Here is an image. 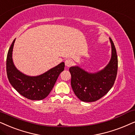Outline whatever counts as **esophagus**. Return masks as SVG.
I'll list each match as a JSON object with an SVG mask.
<instances>
[{
    "instance_id": "esophagus-1",
    "label": "esophagus",
    "mask_w": 135,
    "mask_h": 135,
    "mask_svg": "<svg viewBox=\"0 0 135 135\" xmlns=\"http://www.w3.org/2000/svg\"><path fill=\"white\" fill-rule=\"evenodd\" d=\"M65 64L66 66H67V67H70V66L72 65L73 62L70 59H66V60L65 61Z\"/></svg>"
}]
</instances>
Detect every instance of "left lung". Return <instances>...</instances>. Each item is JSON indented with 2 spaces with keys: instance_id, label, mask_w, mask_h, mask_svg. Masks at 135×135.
<instances>
[{
  "instance_id": "left-lung-1",
  "label": "left lung",
  "mask_w": 135,
  "mask_h": 135,
  "mask_svg": "<svg viewBox=\"0 0 135 135\" xmlns=\"http://www.w3.org/2000/svg\"><path fill=\"white\" fill-rule=\"evenodd\" d=\"M112 55L109 64L96 73H89L78 66H71V86L75 95L83 102H94L112 88L118 69V58L114 44L110 38Z\"/></svg>"
}]
</instances>
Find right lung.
I'll list each match as a JSON object with an SVG mask.
<instances>
[{
	"label": "right lung",
	"instance_id": "add662e5",
	"mask_svg": "<svg viewBox=\"0 0 135 135\" xmlns=\"http://www.w3.org/2000/svg\"><path fill=\"white\" fill-rule=\"evenodd\" d=\"M15 39L10 47L7 57V77L12 86L21 95L30 100H42L52 89L60 73L64 70V62L50 69L42 75L30 76L17 70L12 59V51Z\"/></svg>",
	"mask_w": 135,
	"mask_h": 135
}]
</instances>
